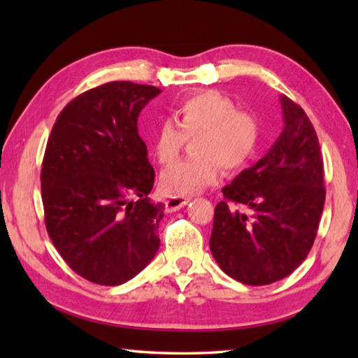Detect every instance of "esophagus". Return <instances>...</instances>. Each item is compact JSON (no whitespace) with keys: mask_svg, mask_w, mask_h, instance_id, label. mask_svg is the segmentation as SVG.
<instances>
[{"mask_svg":"<svg viewBox=\"0 0 358 358\" xmlns=\"http://www.w3.org/2000/svg\"><path fill=\"white\" fill-rule=\"evenodd\" d=\"M189 202V197H169L166 201V208L167 211H175Z\"/></svg>","mask_w":358,"mask_h":358,"instance_id":"obj_1","label":"esophagus"}]
</instances>
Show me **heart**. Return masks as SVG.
I'll use <instances>...</instances> for the list:
<instances>
[{
    "label": "heart",
    "instance_id": "1",
    "mask_svg": "<svg viewBox=\"0 0 358 358\" xmlns=\"http://www.w3.org/2000/svg\"><path fill=\"white\" fill-rule=\"evenodd\" d=\"M153 137V153L159 164H169L180 155L185 138L196 137L192 153L197 157L180 161L162 171L161 191L181 197L202 191L226 172H238L256 155L260 128L252 113L237 110L232 99L213 90L192 93L172 110Z\"/></svg>",
    "mask_w": 358,
    "mask_h": 358
}]
</instances>
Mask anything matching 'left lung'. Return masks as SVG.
Wrapping results in <instances>:
<instances>
[{
    "label": "left lung",
    "instance_id": "8db88e82",
    "mask_svg": "<svg viewBox=\"0 0 358 358\" xmlns=\"http://www.w3.org/2000/svg\"><path fill=\"white\" fill-rule=\"evenodd\" d=\"M284 129L262 159L222 187L210 250L224 273L248 286L289 276L306 259L325 202L314 126L281 96Z\"/></svg>",
    "mask_w": 358,
    "mask_h": 358
}]
</instances>
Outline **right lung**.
<instances>
[{
  "mask_svg": "<svg viewBox=\"0 0 358 358\" xmlns=\"http://www.w3.org/2000/svg\"><path fill=\"white\" fill-rule=\"evenodd\" d=\"M151 85L108 82L72 99L53 124L41 171L45 227L77 275L120 286L147 266L164 203L148 194L155 169L138 136Z\"/></svg>",
  "mask_w": 358,
  "mask_h": 358,
  "instance_id": "add662e5",
  "label": "right lung"
}]
</instances>
